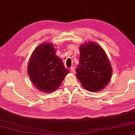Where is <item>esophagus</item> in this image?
Returning <instances> with one entry per match:
<instances>
[{
  "label": "esophagus",
  "mask_w": 135,
  "mask_h": 135,
  "mask_svg": "<svg viewBox=\"0 0 135 135\" xmlns=\"http://www.w3.org/2000/svg\"><path fill=\"white\" fill-rule=\"evenodd\" d=\"M70 71H71V73L73 74L75 73V70H74V68L73 67H71L70 68Z\"/></svg>",
  "instance_id": "34e87169"
}]
</instances>
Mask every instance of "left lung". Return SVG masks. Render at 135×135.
<instances>
[{"mask_svg": "<svg viewBox=\"0 0 135 135\" xmlns=\"http://www.w3.org/2000/svg\"><path fill=\"white\" fill-rule=\"evenodd\" d=\"M76 77L86 90L97 92L106 86L112 77V68L106 52L95 42L82 44Z\"/></svg>", "mask_w": 135, "mask_h": 135, "instance_id": "left-lung-1", "label": "left lung"}]
</instances>
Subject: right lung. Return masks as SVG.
Listing matches in <instances>:
<instances>
[{"instance_id": "1", "label": "right lung", "mask_w": 135, "mask_h": 135, "mask_svg": "<svg viewBox=\"0 0 135 135\" xmlns=\"http://www.w3.org/2000/svg\"><path fill=\"white\" fill-rule=\"evenodd\" d=\"M56 52L52 44L44 42L37 47L30 57L27 73L33 85L42 93L56 90L69 73Z\"/></svg>"}]
</instances>
